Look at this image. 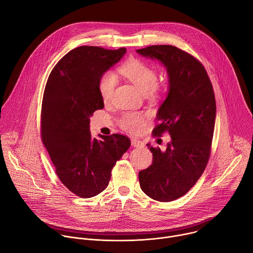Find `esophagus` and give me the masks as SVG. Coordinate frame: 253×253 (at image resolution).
Wrapping results in <instances>:
<instances>
[{"label":"esophagus","mask_w":253,"mask_h":253,"mask_svg":"<svg viewBox=\"0 0 253 253\" xmlns=\"http://www.w3.org/2000/svg\"><path fill=\"white\" fill-rule=\"evenodd\" d=\"M131 144H132V146H134V147H139V148L144 147V142L141 141V140L131 139Z\"/></svg>","instance_id":"1"}]
</instances>
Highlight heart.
Returning a JSON list of instances; mask_svg holds the SVG:
<instances>
[{
    "instance_id": "obj_1",
    "label": "heart",
    "mask_w": 253,
    "mask_h": 253,
    "mask_svg": "<svg viewBox=\"0 0 253 253\" xmlns=\"http://www.w3.org/2000/svg\"><path fill=\"white\" fill-rule=\"evenodd\" d=\"M120 72L143 94L153 95L158 92L157 72L145 62L138 59L129 60L120 68ZM116 85L117 78L112 72H106L101 76L99 80V92L104 102L111 100ZM121 126L132 133H138L144 127L143 116L138 113L125 114L121 119Z\"/></svg>"
}]
</instances>
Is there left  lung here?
I'll use <instances>...</instances> for the list:
<instances>
[{
  "instance_id": "8db88e82",
  "label": "left lung",
  "mask_w": 253,
  "mask_h": 253,
  "mask_svg": "<svg viewBox=\"0 0 253 253\" xmlns=\"http://www.w3.org/2000/svg\"><path fill=\"white\" fill-rule=\"evenodd\" d=\"M158 60L168 74V93L160 105L153 134L168 132L165 151L147 144L153 162L139 172L142 191L150 198L168 202L187 193L202 175L210 155L216 104L209 77L202 64L170 45L136 51Z\"/></svg>"
}]
</instances>
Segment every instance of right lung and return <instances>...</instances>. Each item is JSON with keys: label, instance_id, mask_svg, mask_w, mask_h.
Segmentation results:
<instances>
[{"label": "right lung", "instance_id": "add662e5", "mask_svg": "<svg viewBox=\"0 0 253 253\" xmlns=\"http://www.w3.org/2000/svg\"><path fill=\"white\" fill-rule=\"evenodd\" d=\"M126 49L82 46L66 54L48 78L41 135L61 182L74 194L90 198L105 190L116 162L131 145L120 134L99 139L90 133V117L104 108L101 76L117 64Z\"/></svg>", "mask_w": 253, "mask_h": 253}]
</instances>
